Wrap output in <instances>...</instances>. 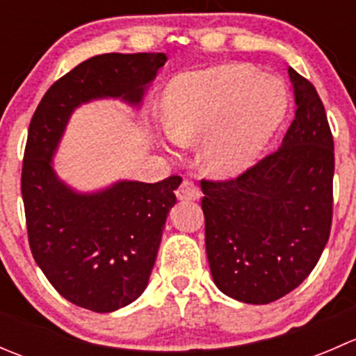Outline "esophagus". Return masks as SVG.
Segmentation results:
<instances>
[{
  "mask_svg": "<svg viewBox=\"0 0 356 356\" xmlns=\"http://www.w3.org/2000/svg\"><path fill=\"white\" fill-rule=\"evenodd\" d=\"M177 198L179 200H186V201L198 200L200 198V189L196 188V186L193 184L191 181H188V179H186V181H182V184L179 186Z\"/></svg>",
  "mask_w": 356,
  "mask_h": 356,
  "instance_id": "obj_1",
  "label": "esophagus"
}]
</instances>
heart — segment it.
I'll list each match as a JSON object with an SVG mask.
<instances>
[{
    "mask_svg": "<svg viewBox=\"0 0 356 356\" xmlns=\"http://www.w3.org/2000/svg\"><path fill=\"white\" fill-rule=\"evenodd\" d=\"M288 105L281 79L229 63L175 77L163 95L161 122L175 145L200 143L208 172L236 177L257 163L281 127Z\"/></svg>",
    "mask_w": 356,
    "mask_h": 356,
    "instance_id": "heart-1",
    "label": "heart"
}]
</instances>
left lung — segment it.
<instances>
[{
  "label": "left lung",
  "mask_w": 356,
  "mask_h": 356,
  "mask_svg": "<svg viewBox=\"0 0 356 356\" xmlns=\"http://www.w3.org/2000/svg\"><path fill=\"white\" fill-rule=\"evenodd\" d=\"M294 120L277 152L231 181H201L204 245L215 286L267 305L296 289L327 245L334 143L310 81L289 67Z\"/></svg>",
  "instance_id": "1"
}]
</instances>
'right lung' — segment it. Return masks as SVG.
Here are the masks:
<instances>
[{"label":"right lung","mask_w":356,"mask_h":356,"mask_svg":"<svg viewBox=\"0 0 356 356\" xmlns=\"http://www.w3.org/2000/svg\"><path fill=\"white\" fill-rule=\"evenodd\" d=\"M165 62V53L92 56L46 91L29 125L22 198L32 257L53 288L86 310L108 314L141 296L182 179L77 193L58 179L53 156L75 108L102 98L139 106Z\"/></svg>","instance_id":"add662e5"}]
</instances>
